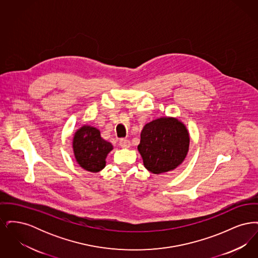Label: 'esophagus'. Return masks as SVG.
Segmentation results:
<instances>
[{"label": "esophagus", "mask_w": 258, "mask_h": 258, "mask_svg": "<svg viewBox=\"0 0 258 258\" xmlns=\"http://www.w3.org/2000/svg\"><path fill=\"white\" fill-rule=\"evenodd\" d=\"M119 144H120V146L122 148H128L131 146V141L128 139L122 138V139H120Z\"/></svg>", "instance_id": "34e87169"}]
</instances>
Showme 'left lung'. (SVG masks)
I'll use <instances>...</instances> for the list:
<instances>
[{
	"mask_svg": "<svg viewBox=\"0 0 258 258\" xmlns=\"http://www.w3.org/2000/svg\"><path fill=\"white\" fill-rule=\"evenodd\" d=\"M188 145L189 137L183 123L175 118H160L145 124L137 148L148 170L160 174L183 162Z\"/></svg>",
	"mask_w": 258,
	"mask_h": 258,
	"instance_id": "8db88e82",
	"label": "left lung"
}]
</instances>
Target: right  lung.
Listing matches in <instances>:
<instances>
[{
    "instance_id": "obj_1",
    "label": "right lung",
    "mask_w": 258,
    "mask_h": 258,
    "mask_svg": "<svg viewBox=\"0 0 258 258\" xmlns=\"http://www.w3.org/2000/svg\"><path fill=\"white\" fill-rule=\"evenodd\" d=\"M113 149L111 143L100 137L99 131L84 125L74 138V156L78 164L87 171L98 172L105 166V158Z\"/></svg>"
}]
</instances>
